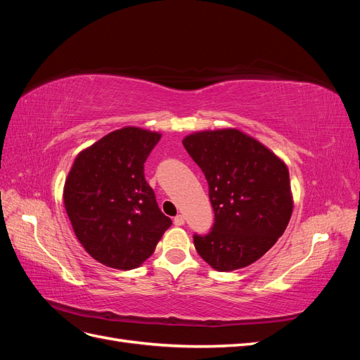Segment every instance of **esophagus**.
I'll return each instance as SVG.
<instances>
[{"mask_svg":"<svg viewBox=\"0 0 360 360\" xmlns=\"http://www.w3.org/2000/svg\"><path fill=\"white\" fill-rule=\"evenodd\" d=\"M174 225H176V226L184 225V216L183 214H177L176 217H174Z\"/></svg>","mask_w":360,"mask_h":360,"instance_id":"obj_1","label":"esophagus"}]
</instances>
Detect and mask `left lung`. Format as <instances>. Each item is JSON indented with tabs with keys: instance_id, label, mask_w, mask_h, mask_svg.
Here are the masks:
<instances>
[{
	"instance_id": "8db88e82",
	"label": "left lung",
	"mask_w": 360,
	"mask_h": 360,
	"mask_svg": "<svg viewBox=\"0 0 360 360\" xmlns=\"http://www.w3.org/2000/svg\"><path fill=\"white\" fill-rule=\"evenodd\" d=\"M204 172L214 212L210 231L193 234L200 257L231 271L252 264L284 234L292 213L285 163L236 129L205 130L183 139Z\"/></svg>"
}]
</instances>
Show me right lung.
Returning <instances> with one entry per match:
<instances>
[{
    "instance_id": "add662e5",
    "label": "right lung",
    "mask_w": 360,
    "mask_h": 360,
    "mask_svg": "<svg viewBox=\"0 0 360 360\" xmlns=\"http://www.w3.org/2000/svg\"><path fill=\"white\" fill-rule=\"evenodd\" d=\"M160 135L139 127L108 134L81 151L64 184V205L79 243L99 263L135 269L171 226L144 177Z\"/></svg>"
}]
</instances>
